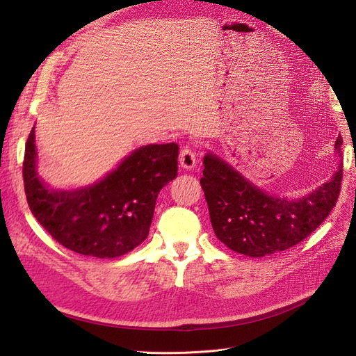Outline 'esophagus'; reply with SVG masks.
I'll use <instances>...</instances> for the list:
<instances>
[{
  "label": "esophagus",
  "mask_w": 356,
  "mask_h": 356,
  "mask_svg": "<svg viewBox=\"0 0 356 356\" xmlns=\"http://www.w3.org/2000/svg\"><path fill=\"white\" fill-rule=\"evenodd\" d=\"M197 163V158H195V153L190 146H184L179 152V165L184 169H191L194 168Z\"/></svg>",
  "instance_id": "34e87169"
}]
</instances>
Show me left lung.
I'll return each instance as SVG.
<instances>
[{"label":"left lung","mask_w":356,"mask_h":356,"mask_svg":"<svg viewBox=\"0 0 356 356\" xmlns=\"http://www.w3.org/2000/svg\"><path fill=\"white\" fill-rule=\"evenodd\" d=\"M342 136L334 152L342 158ZM200 179L210 222L219 241L235 252L263 257L301 243L329 216L336 206L343 177L339 170L317 190L301 198L268 194L245 179L229 163L207 153Z\"/></svg>","instance_id":"left-lung-1"}]
</instances>
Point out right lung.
I'll return each instance as SVG.
<instances>
[{
	"label": "right lung",
	"mask_w": 356,
	"mask_h": 356,
	"mask_svg": "<svg viewBox=\"0 0 356 356\" xmlns=\"http://www.w3.org/2000/svg\"><path fill=\"white\" fill-rule=\"evenodd\" d=\"M178 145H149L92 186L61 191L38 177L35 127L26 141L23 181L27 204L49 235L74 252L115 259L149 235L156 198L177 177Z\"/></svg>",
	"instance_id": "add662e5"
}]
</instances>
